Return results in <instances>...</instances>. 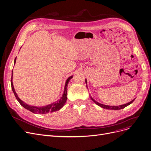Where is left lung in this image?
Here are the masks:
<instances>
[{
	"label": "left lung",
	"instance_id": "8db88e82",
	"mask_svg": "<svg viewBox=\"0 0 151 151\" xmlns=\"http://www.w3.org/2000/svg\"><path fill=\"white\" fill-rule=\"evenodd\" d=\"M87 79H85V83H87ZM90 98L91 99V100L93 102H94L95 104H96L97 105H98L99 106L101 107H103V108L106 109H111V110H119V109H124V108H125V107H127L128 105H130V104H132L134 101V100L135 99H134L130 102H129V103H126V104H122V105H120V106H108V105L103 104H101V103H99L96 101L95 100L93 99L91 96H90Z\"/></svg>",
	"mask_w": 151,
	"mask_h": 151
}]
</instances>
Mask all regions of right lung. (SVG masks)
Returning a JSON list of instances; mask_svg holds the SVG:
<instances>
[{"label":"right lung","mask_w":151,"mask_h":151,"mask_svg":"<svg viewBox=\"0 0 151 151\" xmlns=\"http://www.w3.org/2000/svg\"><path fill=\"white\" fill-rule=\"evenodd\" d=\"M16 58L15 59V61H14V64L16 63ZM73 76H72L69 77L68 78V79L66 81L65 83V87H64V92L63 94L62 95V97L61 98L56 101V102H54L52 104H50L47 106H42V107H39V106H30L29 104H27L24 102H23L22 100H21L19 97L18 96V95L17 94V93L15 90V88H14L13 87V81H12V78H13V71H12V78H11V85H12V91L15 95L17 99L18 100V101L19 103V104L24 107L25 109L27 110H29V111L34 113V114H45L50 112H53L57 111L60 110L63 106L65 104L67 100V90H68V84L69 83V81L70 79H71L73 78Z\"/></svg>","instance_id":"1"}]
</instances>
